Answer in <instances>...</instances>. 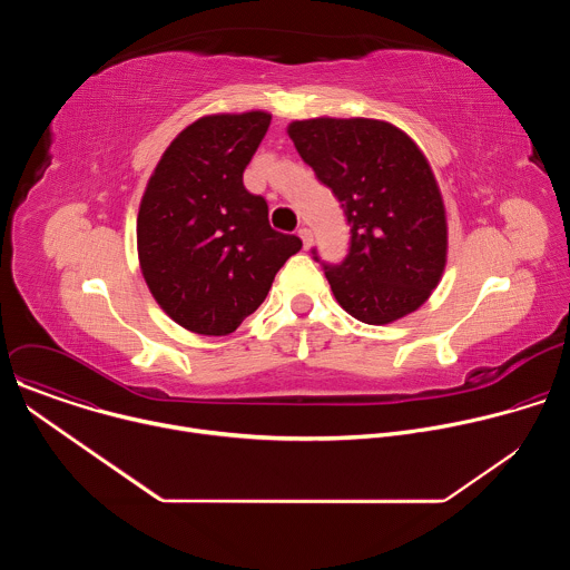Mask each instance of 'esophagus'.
<instances>
[{"mask_svg":"<svg viewBox=\"0 0 570 570\" xmlns=\"http://www.w3.org/2000/svg\"><path fill=\"white\" fill-rule=\"evenodd\" d=\"M297 236L302 238V243H304V250L311 246V240H313V232L308 229V227H299L297 229Z\"/></svg>","mask_w":570,"mask_h":570,"instance_id":"1","label":"esophagus"}]
</instances>
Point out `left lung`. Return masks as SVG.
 Wrapping results in <instances>:
<instances>
[{"label":"left lung","instance_id":"8db88e82","mask_svg":"<svg viewBox=\"0 0 570 570\" xmlns=\"http://www.w3.org/2000/svg\"><path fill=\"white\" fill-rule=\"evenodd\" d=\"M288 135L347 216V257L322 264L338 304L365 324L420 308L444 273L446 214L417 144L376 119L293 121Z\"/></svg>","mask_w":570,"mask_h":570}]
</instances>
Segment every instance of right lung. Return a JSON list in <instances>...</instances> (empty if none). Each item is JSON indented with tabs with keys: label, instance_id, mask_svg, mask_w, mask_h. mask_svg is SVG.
I'll return each mask as SVG.
<instances>
[{
	"label": "right lung",
	"instance_id": "add662e5",
	"mask_svg": "<svg viewBox=\"0 0 570 570\" xmlns=\"http://www.w3.org/2000/svg\"><path fill=\"white\" fill-rule=\"evenodd\" d=\"M271 115H209L165 150L137 216V253L157 304L180 327L227 336L266 299L302 240L268 223V203L243 187Z\"/></svg>",
	"mask_w": 570,
	"mask_h": 570
}]
</instances>
